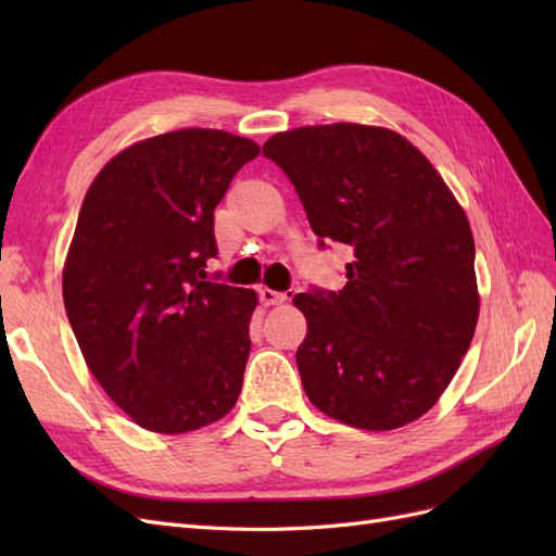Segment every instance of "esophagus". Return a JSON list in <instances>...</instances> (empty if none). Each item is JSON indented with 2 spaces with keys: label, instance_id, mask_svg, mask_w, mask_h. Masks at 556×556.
Wrapping results in <instances>:
<instances>
[{
  "label": "esophagus",
  "instance_id": "esophagus-1",
  "mask_svg": "<svg viewBox=\"0 0 556 556\" xmlns=\"http://www.w3.org/2000/svg\"><path fill=\"white\" fill-rule=\"evenodd\" d=\"M260 299H262L264 306H280V304H285V299H288V294L264 288V290H260Z\"/></svg>",
  "mask_w": 556,
  "mask_h": 556
}]
</instances>
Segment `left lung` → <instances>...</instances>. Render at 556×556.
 <instances>
[{
  "mask_svg": "<svg viewBox=\"0 0 556 556\" xmlns=\"http://www.w3.org/2000/svg\"><path fill=\"white\" fill-rule=\"evenodd\" d=\"M288 174L308 223L350 245L339 292H301L296 366L313 406L390 431L422 417L473 341L480 294L468 217L399 131L357 123L278 131L262 148Z\"/></svg>",
  "mask_w": 556,
  "mask_h": 556,
  "instance_id": "obj_1",
  "label": "left lung"
}]
</instances>
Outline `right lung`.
Returning <instances> with one entry per match:
<instances>
[{"label":"right lung","instance_id":"obj_1","mask_svg":"<svg viewBox=\"0 0 556 556\" xmlns=\"http://www.w3.org/2000/svg\"><path fill=\"white\" fill-rule=\"evenodd\" d=\"M260 146L178 129L121 150L83 199L62 296L97 382L131 422L188 433L241 394L255 290L211 282L213 211Z\"/></svg>","mask_w":556,"mask_h":556}]
</instances>
